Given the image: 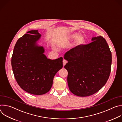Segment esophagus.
Segmentation results:
<instances>
[{
    "label": "esophagus",
    "mask_w": 122,
    "mask_h": 122,
    "mask_svg": "<svg viewBox=\"0 0 122 122\" xmlns=\"http://www.w3.org/2000/svg\"><path fill=\"white\" fill-rule=\"evenodd\" d=\"M67 61H66V60H65L64 59H63V66H64L66 63H67Z\"/></svg>",
    "instance_id": "1"
}]
</instances>
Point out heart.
Instances as JSON below:
<instances>
[{"mask_svg": "<svg viewBox=\"0 0 122 122\" xmlns=\"http://www.w3.org/2000/svg\"><path fill=\"white\" fill-rule=\"evenodd\" d=\"M79 34L77 33H73L71 34V35H69L68 37V40H73L76 39L75 40V41L74 43V47L75 48H78L81 46H82L85 43V38L83 36L80 35L78 37Z\"/></svg>", "mask_w": 122, "mask_h": 122, "instance_id": "obj_1", "label": "heart"}]
</instances>
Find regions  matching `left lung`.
<instances>
[{
    "instance_id": "obj_1",
    "label": "left lung",
    "mask_w": 122,
    "mask_h": 122,
    "mask_svg": "<svg viewBox=\"0 0 122 122\" xmlns=\"http://www.w3.org/2000/svg\"><path fill=\"white\" fill-rule=\"evenodd\" d=\"M92 42L73 48L65 54L68 61L64 67L68 72L67 83L72 93L87 97L100 90L111 73L112 53L105 39L93 37Z\"/></svg>"
}]
</instances>
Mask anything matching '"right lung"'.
I'll return each mask as SVG.
<instances>
[{
  "label": "right lung",
  "mask_w": 122,
  "mask_h": 122,
  "mask_svg": "<svg viewBox=\"0 0 122 122\" xmlns=\"http://www.w3.org/2000/svg\"><path fill=\"white\" fill-rule=\"evenodd\" d=\"M17 41L11 57L13 72L20 87L26 92L41 95L50 91L54 77L63 67V58L51 60L38 44V30L27 32Z\"/></svg>",
  "instance_id": "obj_1"
}]
</instances>
